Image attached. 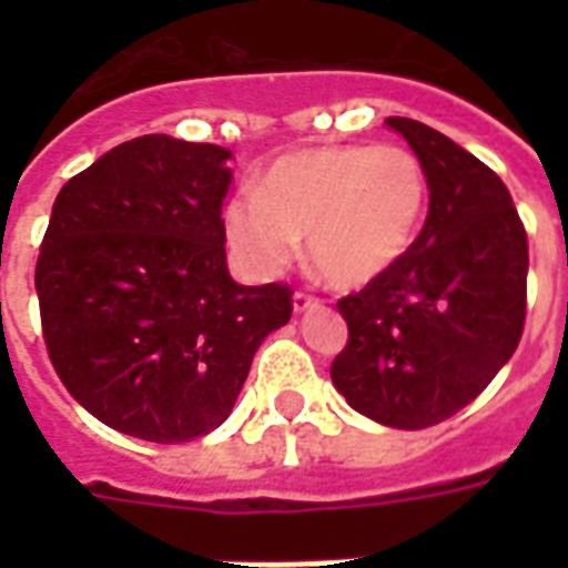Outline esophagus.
<instances>
[{
    "instance_id": "obj_1",
    "label": "esophagus",
    "mask_w": 568,
    "mask_h": 568,
    "mask_svg": "<svg viewBox=\"0 0 568 568\" xmlns=\"http://www.w3.org/2000/svg\"><path fill=\"white\" fill-rule=\"evenodd\" d=\"M292 303H294V312H297V315H303V312H310V310H318L321 306L318 297H312V294H306V292L294 294Z\"/></svg>"
}]
</instances>
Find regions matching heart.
Here are the masks:
<instances>
[{
  "label": "heart",
  "instance_id": "obj_1",
  "mask_svg": "<svg viewBox=\"0 0 568 568\" xmlns=\"http://www.w3.org/2000/svg\"><path fill=\"white\" fill-rule=\"evenodd\" d=\"M427 203L404 146H310L280 155L256 194L235 196L226 235L258 274L283 271L306 239L312 271L338 292L379 280L413 244Z\"/></svg>",
  "mask_w": 568,
  "mask_h": 568
}]
</instances>
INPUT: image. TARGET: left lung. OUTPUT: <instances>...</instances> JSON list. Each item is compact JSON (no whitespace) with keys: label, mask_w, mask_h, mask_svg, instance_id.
<instances>
[{"label":"left lung","mask_w":568,"mask_h":568,"mask_svg":"<svg viewBox=\"0 0 568 568\" xmlns=\"http://www.w3.org/2000/svg\"><path fill=\"white\" fill-rule=\"evenodd\" d=\"M386 126L418 155L430 209L397 265L338 301L347 345L329 377L356 413L422 430L471 404L519 347L528 235L480 159L418 120Z\"/></svg>","instance_id":"obj_1"}]
</instances>
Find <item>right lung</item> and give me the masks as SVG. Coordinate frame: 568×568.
<instances>
[{
	"instance_id": "obj_1",
	"label": "right lung",
	"mask_w": 568,
	"mask_h": 568,
	"mask_svg": "<svg viewBox=\"0 0 568 568\" xmlns=\"http://www.w3.org/2000/svg\"><path fill=\"white\" fill-rule=\"evenodd\" d=\"M230 150L171 135L114 146L58 191L34 271L49 359L79 404L159 445L226 422L292 288L226 267Z\"/></svg>"
}]
</instances>
